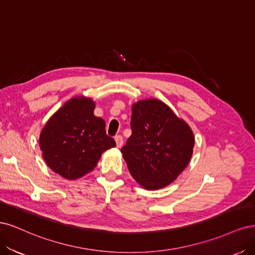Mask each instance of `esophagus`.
Instances as JSON below:
<instances>
[{"label":"esophagus","mask_w":255,"mask_h":255,"mask_svg":"<svg viewBox=\"0 0 255 255\" xmlns=\"http://www.w3.org/2000/svg\"><path fill=\"white\" fill-rule=\"evenodd\" d=\"M116 142H117V146L118 147H122L123 146V143H124V139H123V136L122 135H116Z\"/></svg>","instance_id":"1"}]
</instances>
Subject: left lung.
I'll list each match as a JSON object with an SVG mask.
<instances>
[{
	"label": "left lung",
	"instance_id": "left-lung-1",
	"mask_svg": "<svg viewBox=\"0 0 255 255\" xmlns=\"http://www.w3.org/2000/svg\"><path fill=\"white\" fill-rule=\"evenodd\" d=\"M132 133L121 149L131 176L146 190L170 184L187 166L195 137L186 123L159 100L132 106Z\"/></svg>",
	"mask_w": 255,
	"mask_h": 255
}]
</instances>
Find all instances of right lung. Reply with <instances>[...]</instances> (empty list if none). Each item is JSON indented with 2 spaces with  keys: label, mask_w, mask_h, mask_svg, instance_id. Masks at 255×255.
<instances>
[{
  "label": "right lung",
  "mask_w": 255,
  "mask_h": 255,
  "mask_svg": "<svg viewBox=\"0 0 255 255\" xmlns=\"http://www.w3.org/2000/svg\"><path fill=\"white\" fill-rule=\"evenodd\" d=\"M91 98L74 97L53 114L41 131L43 159L53 171L75 180L92 171L102 153L117 146L106 133V123L94 116Z\"/></svg>",
  "instance_id": "obj_1"
}]
</instances>
